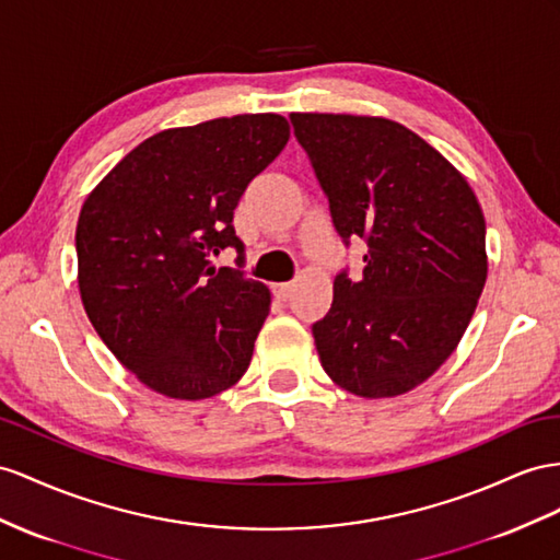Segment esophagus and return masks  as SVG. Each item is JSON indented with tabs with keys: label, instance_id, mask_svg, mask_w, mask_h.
Instances as JSON below:
<instances>
[{
	"label": "esophagus",
	"instance_id": "1",
	"mask_svg": "<svg viewBox=\"0 0 560 560\" xmlns=\"http://www.w3.org/2000/svg\"><path fill=\"white\" fill-rule=\"evenodd\" d=\"M271 291H275V295L279 298V300H289L291 298V293H293V283H275L271 285Z\"/></svg>",
	"mask_w": 560,
	"mask_h": 560
}]
</instances>
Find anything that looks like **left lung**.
<instances>
[{
	"mask_svg": "<svg viewBox=\"0 0 560 560\" xmlns=\"http://www.w3.org/2000/svg\"><path fill=\"white\" fill-rule=\"evenodd\" d=\"M342 243L366 241L364 271L334 281L312 326L322 366L360 397H395L456 350L487 279L485 218L447 158L405 125L291 113Z\"/></svg>",
	"mask_w": 560,
	"mask_h": 560,
	"instance_id": "1",
	"label": "left lung"
}]
</instances>
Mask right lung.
<instances>
[{
  "label": "right lung",
  "instance_id": "1",
  "mask_svg": "<svg viewBox=\"0 0 560 560\" xmlns=\"http://www.w3.org/2000/svg\"><path fill=\"white\" fill-rule=\"evenodd\" d=\"M291 137L277 113L163 130L84 200L75 232L84 312L116 360L175 399H206L246 374L269 289L212 267L236 248L234 210Z\"/></svg>",
  "mask_w": 560,
  "mask_h": 560
}]
</instances>
